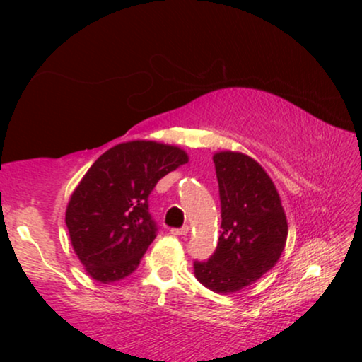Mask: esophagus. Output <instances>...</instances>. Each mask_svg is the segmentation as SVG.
Wrapping results in <instances>:
<instances>
[{
  "label": "esophagus",
  "instance_id": "34e87169",
  "mask_svg": "<svg viewBox=\"0 0 362 362\" xmlns=\"http://www.w3.org/2000/svg\"><path fill=\"white\" fill-rule=\"evenodd\" d=\"M189 233V226H184V228H173L172 230V235L175 236H184Z\"/></svg>",
  "mask_w": 362,
  "mask_h": 362
}]
</instances>
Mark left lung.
Listing matches in <instances>:
<instances>
[{
  "label": "left lung",
  "mask_w": 362,
  "mask_h": 362,
  "mask_svg": "<svg viewBox=\"0 0 362 362\" xmlns=\"http://www.w3.org/2000/svg\"><path fill=\"white\" fill-rule=\"evenodd\" d=\"M221 197V235L194 276L218 294H233L260 279L281 259L288 219L281 195L259 161L240 151L213 155Z\"/></svg>",
  "instance_id": "8db88e82"
}]
</instances>
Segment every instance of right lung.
Instances as JSON below:
<instances>
[{
	"instance_id": "1",
	"label": "right lung",
	"mask_w": 362,
	"mask_h": 362,
	"mask_svg": "<svg viewBox=\"0 0 362 362\" xmlns=\"http://www.w3.org/2000/svg\"><path fill=\"white\" fill-rule=\"evenodd\" d=\"M185 163L189 155L180 146L134 139L107 149L91 165L66 206L71 247L91 279L110 284L138 269L156 236L148 195Z\"/></svg>"
}]
</instances>
